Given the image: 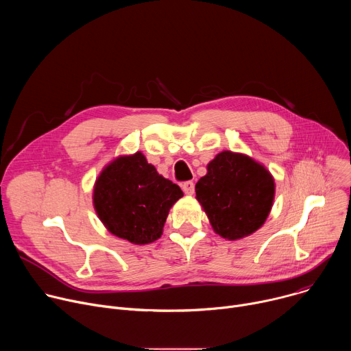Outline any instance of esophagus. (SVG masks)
Instances as JSON below:
<instances>
[{
    "label": "esophagus",
    "instance_id": "1",
    "mask_svg": "<svg viewBox=\"0 0 351 351\" xmlns=\"http://www.w3.org/2000/svg\"><path fill=\"white\" fill-rule=\"evenodd\" d=\"M182 189H183L184 194H187V195H191V194H194V183H193L191 180H187V182H184V183L182 184Z\"/></svg>",
    "mask_w": 351,
    "mask_h": 351
}]
</instances>
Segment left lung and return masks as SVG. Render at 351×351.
Wrapping results in <instances>:
<instances>
[{
    "label": "left lung",
    "mask_w": 351,
    "mask_h": 351,
    "mask_svg": "<svg viewBox=\"0 0 351 351\" xmlns=\"http://www.w3.org/2000/svg\"><path fill=\"white\" fill-rule=\"evenodd\" d=\"M195 184V197L214 230L236 240L256 232L267 219L275 194L271 173L243 154L223 152Z\"/></svg>",
    "instance_id": "obj_1"
}]
</instances>
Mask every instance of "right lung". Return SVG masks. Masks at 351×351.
Listing matches in <instances>:
<instances>
[{"instance_id":"right-lung-1","label":"right lung","mask_w":351,"mask_h":351,"mask_svg":"<svg viewBox=\"0 0 351 351\" xmlns=\"http://www.w3.org/2000/svg\"><path fill=\"white\" fill-rule=\"evenodd\" d=\"M180 187L157 173L141 153L119 157L98 176L94 207L106 228L134 244L161 237Z\"/></svg>"}]
</instances>
